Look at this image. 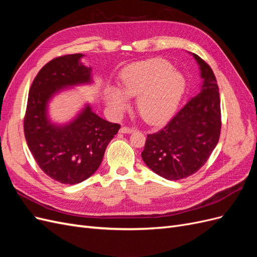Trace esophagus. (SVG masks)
Instances as JSON below:
<instances>
[{
  "label": "esophagus",
  "instance_id": "obj_1",
  "mask_svg": "<svg viewBox=\"0 0 257 257\" xmlns=\"http://www.w3.org/2000/svg\"><path fill=\"white\" fill-rule=\"evenodd\" d=\"M134 131H135V128H133V127L123 126V127L120 128V133H122V134H131V133H133Z\"/></svg>",
  "mask_w": 257,
  "mask_h": 257
}]
</instances>
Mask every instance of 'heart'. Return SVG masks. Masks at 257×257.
I'll return each instance as SVG.
<instances>
[{
  "mask_svg": "<svg viewBox=\"0 0 257 257\" xmlns=\"http://www.w3.org/2000/svg\"><path fill=\"white\" fill-rule=\"evenodd\" d=\"M120 87H108L106 100L115 114L130 104L127 96L137 97V109L148 123L159 124L172 116L180 104L186 88L184 75L163 59L137 62L119 74Z\"/></svg>",
  "mask_w": 257,
  "mask_h": 257,
  "instance_id": "obj_1",
  "label": "heart"
}]
</instances>
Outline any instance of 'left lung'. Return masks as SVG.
Returning <instances> with one entry per match:
<instances>
[{"label": "left lung", "instance_id": "1", "mask_svg": "<svg viewBox=\"0 0 257 257\" xmlns=\"http://www.w3.org/2000/svg\"><path fill=\"white\" fill-rule=\"evenodd\" d=\"M203 79L200 90L165 127L147 136L142 158L152 172L167 180L195 174L204 166L220 138V93L215 76L206 62L192 53Z\"/></svg>", "mask_w": 257, "mask_h": 257}]
</instances>
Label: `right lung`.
Wrapping results in <instances>:
<instances>
[{"label": "right lung", "mask_w": 257, "mask_h": 257, "mask_svg": "<svg viewBox=\"0 0 257 257\" xmlns=\"http://www.w3.org/2000/svg\"><path fill=\"white\" fill-rule=\"evenodd\" d=\"M82 53L67 54L48 62L31 85L23 122L29 149L37 165L53 180L76 184L94 174L108 144L120 125L108 122L85 104L73 120L52 123L51 98L71 87L93 82L92 68L84 66Z\"/></svg>", "instance_id": "1"}]
</instances>
